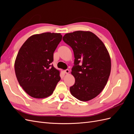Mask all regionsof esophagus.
<instances>
[{"label":"esophagus","mask_w":134,"mask_h":134,"mask_svg":"<svg viewBox=\"0 0 134 134\" xmlns=\"http://www.w3.org/2000/svg\"><path fill=\"white\" fill-rule=\"evenodd\" d=\"M64 72L65 74H69V70L68 69H66V70H64Z\"/></svg>","instance_id":"obj_1"}]
</instances>
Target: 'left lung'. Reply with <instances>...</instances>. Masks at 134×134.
I'll return each instance as SVG.
<instances>
[{
  "mask_svg": "<svg viewBox=\"0 0 134 134\" xmlns=\"http://www.w3.org/2000/svg\"><path fill=\"white\" fill-rule=\"evenodd\" d=\"M63 41L74 52L71 74L75 83L70 87L72 96L81 101L95 98L102 91L110 75L111 58L103 42L90 31L66 34Z\"/></svg>",
  "mask_w": 134,
  "mask_h": 134,
  "instance_id": "8db88e82",
  "label": "left lung"
}]
</instances>
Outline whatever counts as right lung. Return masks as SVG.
<instances>
[{
	"instance_id": "obj_1",
	"label": "right lung",
	"mask_w": 134,
	"mask_h": 134,
	"mask_svg": "<svg viewBox=\"0 0 134 134\" xmlns=\"http://www.w3.org/2000/svg\"><path fill=\"white\" fill-rule=\"evenodd\" d=\"M62 37L50 32L34 35L20 48L14 63L15 75L20 86L32 97L50 96L60 81V71L51 63Z\"/></svg>"
}]
</instances>
